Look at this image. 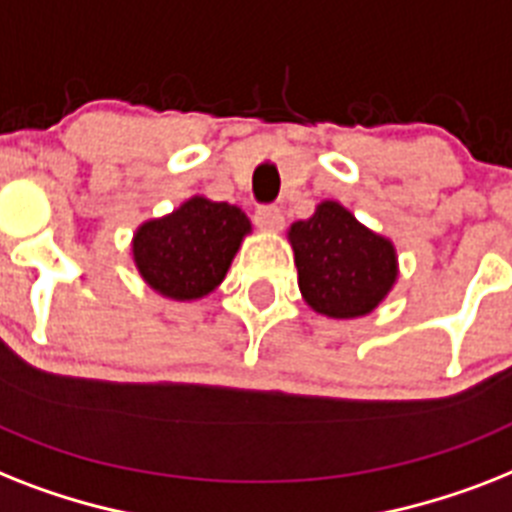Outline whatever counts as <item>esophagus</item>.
I'll use <instances>...</instances> for the list:
<instances>
[{"mask_svg":"<svg viewBox=\"0 0 512 512\" xmlns=\"http://www.w3.org/2000/svg\"><path fill=\"white\" fill-rule=\"evenodd\" d=\"M255 223L260 231H268V234H276L284 228V213L278 207H260L255 213Z\"/></svg>","mask_w":512,"mask_h":512,"instance_id":"1","label":"esophagus"}]
</instances>
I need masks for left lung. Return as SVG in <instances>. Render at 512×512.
<instances>
[{"instance_id": "left-lung-1", "label": "left lung", "mask_w": 512, "mask_h": 512, "mask_svg": "<svg viewBox=\"0 0 512 512\" xmlns=\"http://www.w3.org/2000/svg\"><path fill=\"white\" fill-rule=\"evenodd\" d=\"M286 239L302 299L334 321L371 315L400 278L392 239L371 231L336 199H323L310 218L292 223Z\"/></svg>"}]
</instances>
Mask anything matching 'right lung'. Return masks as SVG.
Listing matches in <instances>:
<instances>
[{
  "label": "right lung",
  "mask_w": 512,
  "mask_h": 512,
  "mask_svg": "<svg viewBox=\"0 0 512 512\" xmlns=\"http://www.w3.org/2000/svg\"><path fill=\"white\" fill-rule=\"evenodd\" d=\"M249 234L252 223L242 207L194 194L173 213L136 228L131 260L152 292L173 302H197L223 284Z\"/></svg>",
  "instance_id": "right-lung-1"
}]
</instances>
